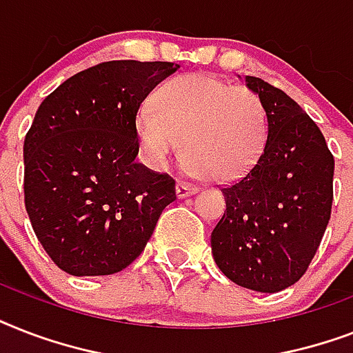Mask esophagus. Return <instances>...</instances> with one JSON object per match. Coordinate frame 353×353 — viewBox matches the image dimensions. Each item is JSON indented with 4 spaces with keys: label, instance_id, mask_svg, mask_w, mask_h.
Here are the masks:
<instances>
[{
    "label": "esophagus",
    "instance_id": "34e87169",
    "mask_svg": "<svg viewBox=\"0 0 353 353\" xmlns=\"http://www.w3.org/2000/svg\"><path fill=\"white\" fill-rule=\"evenodd\" d=\"M198 192V187L196 185H190V183H185V181H179L176 185V194L177 198H187L190 194Z\"/></svg>",
    "mask_w": 353,
    "mask_h": 353
}]
</instances>
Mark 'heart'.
<instances>
[{
  "mask_svg": "<svg viewBox=\"0 0 353 353\" xmlns=\"http://www.w3.org/2000/svg\"><path fill=\"white\" fill-rule=\"evenodd\" d=\"M268 132V110L256 91L203 73L166 82L154 106L144 104L135 117L141 154L152 168H165L185 144L188 168L220 183L252 170Z\"/></svg>",
  "mask_w": 353,
  "mask_h": 353,
  "instance_id": "1",
  "label": "heart"
}]
</instances>
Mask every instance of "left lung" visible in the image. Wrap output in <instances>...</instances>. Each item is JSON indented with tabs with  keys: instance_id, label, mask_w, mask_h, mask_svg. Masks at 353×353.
I'll list each match as a JSON object with an SVG mask.
<instances>
[{
	"instance_id": "1",
	"label": "left lung",
	"mask_w": 353,
	"mask_h": 353,
	"mask_svg": "<svg viewBox=\"0 0 353 353\" xmlns=\"http://www.w3.org/2000/svg\"><path fill=\"white\" fill-rule=\"evenodd\" d=\"M245 84L268 110V141L252 170L221 188L227 209L210 245L234 284L276 293L306 273L321 245L335 161L323 132L291 97L256 77H245Z\"/></svg>"
}]
</instances>
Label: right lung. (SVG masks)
I'll return each mask as SVG.
<instances>
[{
    "label": "right lung",
    "mask_w": 353,
    "mask_h": 353,
    "mask_svg": "<svg viewBox=\"0 0 353 353\" xmlns=\"http://www.w3.org/2000/svg\"><path fill=\"white\" fill-rule=\"evenodd\" d=\"M172 62L113 60L60 84L23 143L25 209L46 252L73 276L128 268L144 251L176 181L137 163L135 117Z\"/></svg>",
    "instance_id": "add662e5"
}]
</instances>
